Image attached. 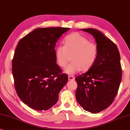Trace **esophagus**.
I'll list each match as a JSON object with an SVG mask.
<instances>
[{
    "label": "esophagus",
    "instance_id": "obj_1",
    "mask_svg": "<svg viewBox=\"0 0 130 130\" xmlns=\"http://www.w3.org/2000/svg\"><path fill=\"white\" fill-rule=\"evenodd\" d=\"M68 79L69 80H73L75 79V77H74V76H68Z\"/></svg>",
    "mask_w": 130,
    "mask_h": 130
}]
</instances>
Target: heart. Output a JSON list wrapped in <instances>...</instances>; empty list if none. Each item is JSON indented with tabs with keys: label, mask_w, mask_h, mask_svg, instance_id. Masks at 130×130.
I'll return each instance as SVG.
<instances>
[{
	"label": "heart",
	"mask_w": 130,
	"mask_h": 130,
	"mask_svg": "<svg viewBox=\"0 0 130 130\" xmlns=\"http://www.w3.org/2000/svg\"><path fill=\"white\" fill-rule=\"evenodd\" d=\"M63 46L55 49L57 64L65 68L70 61L72 62L65 69L68 75H73L80 71H87L94 65L98 55V47L95 43L90 42L85 36L77 32L68 35L63 40Z\"/></svg>",
	"instance_id": "obj_1"
}]
</instances>
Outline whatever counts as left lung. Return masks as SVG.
Here are the masks:
<instances>
[{
  "mask_svg": "<svg viewBox=\"0 0 130 130\" xmlns=\"http://www.w3.org/2000/svg\"><path fill=\"white\" fill-rule=\"evenodd\" d=\"M82 30L95 39L98 55L91 68L76 77V98L84 110L96 113L108 108L118 92L122 77L120 53L116 45L99 30Z\"/></svg>",
  "mask_w": 130,
  "mask_h": 130,
  "instance_id": "left-lung-1",
  "label": "left lung"
}]
</instances>
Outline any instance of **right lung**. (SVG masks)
<instances>
[{"instance_id":"right-lung-1","label":"right lung","mask_w":130,"mask_h":130,"mask_svg":"<svg viewBox=\"0 0 130 130\" xmlns=\"http://www.w3.org/2000/svg\"><path fill=\"white\" fill-rule=\"evenodd\" d=\"M69 28H37L18 42L12 60L14 86L25 104L36 110L51 108L68 77L56 63L54 47Z\"/></svg>"}]
</instances>
